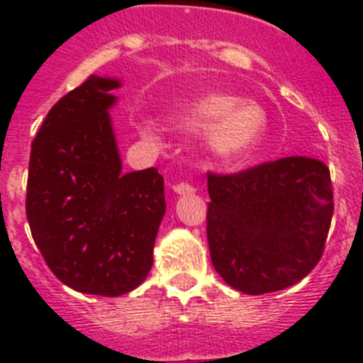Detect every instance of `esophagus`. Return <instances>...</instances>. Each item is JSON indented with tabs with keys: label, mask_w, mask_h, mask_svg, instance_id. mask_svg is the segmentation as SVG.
Masks as SVG:
<instances>
[{
	"label": "esophagus",
	"mask_w": 363,
	"mask_h": 363,
	"mask_svg": "<svg viewBox=\"0 0 363 363\" xmlns=\"http://www.w3.org/2000/svg\"><path fill=\"white\" fill-rule=\"evenodd\" d=\"M172 191L178 192V194H192V192L196 191V189L192 187L191 184H185V182H182V184L172 185Z\"/></svg>",
	"instance_id": "obj_1"
}]
</instances>
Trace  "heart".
I'll use <instances>...</instances> for the list:
<instances>
[{
  "mask_svg": "<svg viewBox=\"0 0 363 363\" xmlns=\"http://www.w3.org/2000/svg\"><path fill=\"white\" fill-rule=\"evenodd\" d=\"M182 121L191 127H211L207 145L220 160H236L251 152L264 134V108L255 101H240L230 94H207L182 112Z\"/></svg>",
  "mask_w": 363,
  "mask_h": 363,
  "instance_id": "heart-1",
  "label": "heart"
}]
</instances>
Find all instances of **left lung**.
I'll return each instance as SVG.
<instances>
[{"label": "left lung", "instance_id": "1", "mask_svg": "<svg viewBox=\"0 0 363 363\" xmlns=\"http://www.w3.org/2000/svg\"><path fill=\"white\" fill-rule=\"evenodd\" d=\"M207 187L211 259L233 289L274 293L316 267L335 211L325 163L287 156L236 174H207Z\"/></svg>", "mask_w": 363, "mask_h": 363}]
</instances>
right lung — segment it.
<instances>
[{
	"mask_svg": "<svg viewBox=\"0 0 363 363\" xmlns=\"http://www.w3.org/2000/svg\"><path fill=\"white\" fill-rule=\"evenodd\" d=\"M120 85L91 76L50 108L27 182L28 225L50 271L70 289L112 298L147 278L165 214L158 169L121 172L108 114Z\"/></svg>",
	"mask_w": 363,
	"mask_h": 363,
	"instance_id": "add662e5",
	"label": "right lung"
}]
</instances>
